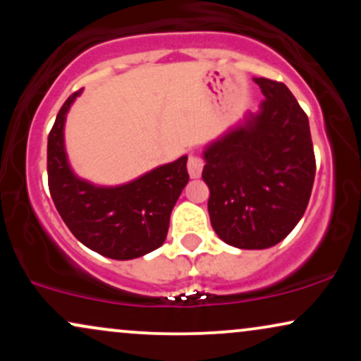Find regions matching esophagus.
Wrapping results in <instances>:
<instances>
[{
  "label": "esophagus",
  "mask_w": 361,
  "mask_h": 361,
  "mask_svg": "<svg viewBox=\"0 0 361 361\" xmlns=\"http://www.w3.org/2000/svg\"><path fill=\"white\" fill-rule=\"evenodd\" d=\"M204 159L200 156L192 154L188 157V173L192 178H198L202 175V169H204Z\"/></svg>",
  "instance_id": "obj_1"
}]
</instances>
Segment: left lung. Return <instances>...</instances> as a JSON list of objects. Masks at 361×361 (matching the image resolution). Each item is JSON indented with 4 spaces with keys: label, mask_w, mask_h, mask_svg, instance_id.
<instances>
[{
    "label": "left lung",
    "mask_w": 361,
    "mask_h": 361,
    "mask_svg": "<svg viewBox=\"0 0 361 361\" xmlns=\"http://www.w3.org/2000/svg\"><path fill=\"white\" fill-rule=\"evenodd\" d=\"M264 100L256 115L205 149L215 234L239 250L283 241L307 209L316 156L309 118L283 82L255 78Z\"/></svg>",
    "instance_id": "1"
}]
</instances>
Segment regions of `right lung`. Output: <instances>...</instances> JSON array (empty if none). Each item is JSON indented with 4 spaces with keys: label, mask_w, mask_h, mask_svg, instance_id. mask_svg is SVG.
Instances as JSON below:
<instances>
[{
    "label": "right lung",
    "mask_w": 361,
    "mask_h": 361,
    "mask_svg": "<svg viewBox=\"0 0 361 361\" xmlns=\"http://www.w3.org/2000/svg\"><path fill=\"white\" fill-rule=\"evenodd\" d=\"M73 93L57 114L47 140L49 192L78 241L111 259H134L164 243L169 215L188 183L186 159L146 173L120 186H94L73 173L64 151V122Z\"/></svg>",
    "instance_id": "1"
}]
</instances>
